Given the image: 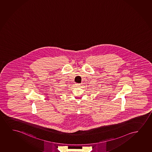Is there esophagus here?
<instances>
[{"label": "esophagus", "mask_w": 152, "mask_h": 152, "mask_svg": "<svg viewBox=\"0 0 152 152\" xmlns=\"http://www.w3.org/2000/svg\"><path fill=\"white\" fill-rule=\"evenodd\" d=\"M76 86H79V85H80V84H78V83H76Z\"/></svg>", "instance_id": "34e87169"}]
</instances>
